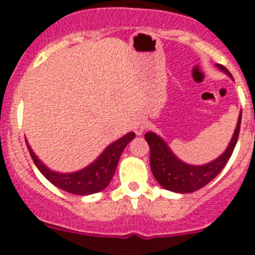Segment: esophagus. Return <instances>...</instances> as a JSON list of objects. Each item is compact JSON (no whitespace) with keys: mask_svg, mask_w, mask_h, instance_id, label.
I'll return each instance as SVG.
<instances>
[{"mask_svg":"<svg viewBox=\"0 0 255 255\" xmlns=\"http://www.w3.org/2000/svg\"><path fill=\"white\" fill-rule=\"evenodd\" d=\"M144 129H145V125H144L143 121H138V123H135L134 126H132V130L136 135H141L143 134Z\"/></svg>","mask_w":255,"mask_h":255,"instance_id":"34e87169","label":"esophagus"}]
</instances>
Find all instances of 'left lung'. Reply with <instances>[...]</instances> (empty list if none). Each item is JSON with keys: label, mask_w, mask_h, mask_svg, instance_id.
Listing matches in <instances>:
<instances>
[{"label": "left lung", "mask_w": 255, "mask_h": 255, "mask_svg": "<svg viewBox=\"0 0 255 255\" xmlns=\"http://www.w3.org/2000/svg\"><path fill=\"white\" fill-rule=\"evenodd\" d=\"M217 67L233 78L226 67L222 65H217ZM240 123H242V114L239 116L235 132L227 149L215 161L203 164V166H191V164L184 163L171 152L163 139L159 138L154 132L148 131L145 134V140L149 144L150 148V168H152L153 176L164 189L175 191V193H182V194L193 193L206 186L224 170L227 161L233 154L239 138V132H240Z\"/></svg>", "instance_id": "1"}]
</instances>
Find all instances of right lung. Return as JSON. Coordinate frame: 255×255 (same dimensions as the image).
I'll return each mask as SVG.
<instances>
[{
    "instance_id": "add662e5",
    "label": "right lung",
    "mask_w": 255,
    "mask_h": 255,
    "mask_svg": "<svg viewBox=\"0 0 255 255\" xmlns=\"http://www.w3.org/2000/svg\"><path fill=\"white\" fill-rule=\"evenodd\" d=\"M134 138V132L124 135L123 138L110 144L93 163L89 164L88 167L83 168V170L78 171V172L71 173H60L49 170L47 166H44L38 159V157L30 149L28 143H26V145H28L29 153H30L33 162L49 182L60 188L61 190H65L67 193H71V194L89 195L103 190L111 182L121 153L125 149L128 143L131 141Z\"/></svg>"
}]
</instances>
